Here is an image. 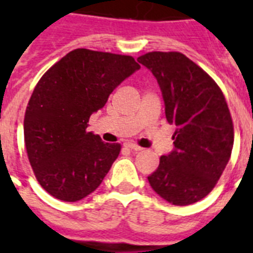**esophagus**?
<instances>
[{
  "label": "esophagus",
  "mask_w": 253,
  "mask_h": 253,
  "mask_svg": "<svg viewBox=\"0 0 253 253\" xmlns=\"http://www.w3.org/2000/svg\"><path fill=\"white\" fill-rule=\"evenodd\" d=\"M125 146H126L127 148H130L131 151H142V147H139L138 144H135V143H132V142L126 143Z\"/></svg>",
  "instance_id": "esophagus-1"
}]
</instances>
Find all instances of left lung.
Instances as JSON below:
<instances>
[{
    "label": "left lung",
    "mask_w": 253,
    "mask_h": 253,
    "mask_svg": "<svg viewBox=\"0 0 253 253\" xmlns=\"http://www.w3.org/2000/svg\"><path fill=\"white\" fill-rule=\"evenodd\" d=\"M158 80L169 123L176 125L174 148L163 155L148 182L176 206L198 202L222 176L234 146L227 102L215 81L180 52L138 57Z\"/></svg>",
    "instance_id": "obj_1"
}]
</instances>
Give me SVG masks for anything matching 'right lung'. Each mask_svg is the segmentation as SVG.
<instances>
[{"label": "right lung", "mask_w": 253, "mask_h": 253, "mask_svg": "<svg viewBox=\"0 0 253 253\" xmlns=\"http://www.w3.org/2000/svg\"><path fill=\"white\" fill-rule=\"evenodd\" d=\"M138 69L134 57L77 48L39 80L26 109L23 131L35 177L51 196L77 202L101 185L121 144L87 132V122Z\"/></svg>", "instance_id": "add662e5"}]
</instances>
